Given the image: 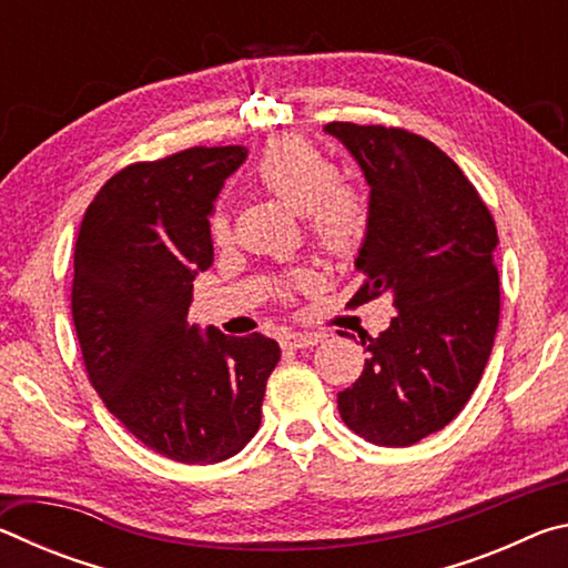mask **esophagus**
Segmentation results:
<instances>
[{"label": "esophagus", "instance_id": "34e87169", "mask_svg": "<svg viewBox=\"0 0 568 568\" xmlns=\"http://www.w3.org/2000/svg\"><path fill=\"white\" fill-rule=\"evenodd\" d=\"M318 341H321V335H315V333H285L281 345L287 351H301V348H313Z\"/></svg>", "mask_w": 568, "mask_h": 568}]
</instances>
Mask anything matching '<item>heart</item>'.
Listing matches in <instances>:
<instances>
[{
    "instance_id": "heart-1",
    "label": "heart",
    "mask_w": 568,
    "mask_h": 568,
    "mask_svg": "<svg viewBox=\"0 0 568 568\" xmlns=\"http://www.w3.org/2000/svg\"><path fill=\"white\" fill-rule=\"evenodd\" d=\"M255 180L305 213L307 230L321 250L333 257H351L361 250L371 225V203L358 185L338 180V165L301 134H283L263 148L255 162ZM210 235L215 243L230 237V215L217 205L210 215ZM313 283L311 271H295L281 283V295L291 297Z\"/></svg>"
}]
</instances>
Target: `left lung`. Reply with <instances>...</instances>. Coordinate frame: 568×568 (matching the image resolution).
I'll list each match as a JSON object with an SVG mask.
<instances>
[{
    "label": "left lung",
    "mask_w": 568,
    "mask_h": 568,
    "mask_svg": "<svg viewBox=\"0 0 568 568\" xmlns=\"http://www.w3.org/2000/svg\"><path fill=\"white\" fill-rule=\"evenodd\" d=\"M371 185V225L351 307L388 297L396 315L338 393L345 426L378 446H410L454 420L494 348L501 287L491 210L434 142L403 128L328 122ZM343 335V333H341Z\"/></svg>",
    "instance_id": "obj_1"
}]
</instances>
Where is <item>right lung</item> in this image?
I'll return each instance as SVG.
<instances>
[{
  "label": "right lung",
  "mask_w": 568,
  "mask_h": 568,
  "mask_svg": "<svg viewBox=\"0 0 568 568\" xmlns=\"http://www.w3.org/2000/svg\"><path fill=\"white\" fill-rule=\"evenodd\" d=\"M245 148H187L112 175L74 240L72 321L92 388L130 434L187 466L235 456L261 428L281 361L261 333L187 321L192 277L213 265L210 220Z\"/></svg>",
  "instance_id": "obj_1"
}]
</instances>
